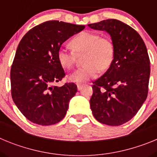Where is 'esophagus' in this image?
Segmentation results:
<instances>
[{
    "instance_id": "34e87169",
    "label": "esophagus",
    "mask_w": 157,
    "mask_h": 157,
    "mask_svg": "<svg viewBox=\"0 0 157 157\" xmlns=\"http://www.w3.org/2000/svg\"><path fill=\"white\" fill-rule=\"evenodd\" d=\"M83 86H84V85H82V84H78V85H77L78 90H81L82 89Z\"/></svg>"
}]
</instances>
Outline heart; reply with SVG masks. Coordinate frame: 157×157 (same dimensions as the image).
<instances>
[{
    "mask_svg": "<svg viewBox=\"0 0 157 157\" xmlns=\"http://www.w3.org/2000/svg\"><path fill=\"white\" fill-rule=\"evenodd\" d=\"M74 51L64 48H59L57 59L65 69H71L74 65L76 56L86 52L85 66L72 73L69 78L71 82L82 83L97 77L99 69L106 70L111 66L115 56V47L109 38L101 37L98 33L84 31L75 36L71 41Z\"/></svg>",
    "mask_w": 157,
    "mask_h": 157,
    "instance_id": "obj_1",
    "label": "heart"
}]
</instances>
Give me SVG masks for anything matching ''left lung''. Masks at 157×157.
<instances>
[{
  "mask_svg": "<svg viewBox=\"0 0 157 157\" xmlns=\"http://www.w3.org/2000/svg\"><path fill=\"white\" fill-rule=\"evenodd\" d=\"M88 26L108 32L115 47L111 66L93 82V115L106 125H122L137 114L148 95L150 61L146 46L138 32L117 19Z\"/></svg>",
  "mask_w": 157,
  "mask_h": 157,
  "instance_id": "8db88e82",
  "label": "left lung"
}]
</instances>
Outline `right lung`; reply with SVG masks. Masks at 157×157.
<instances>
[{
    "instance_id": "1",
    "label": "right lung",
    "mask_w": 157,
    "mask_h": 157,
    "mask_svg": "<svg viewBox=\"0 0 157 157\" xmlns=\"http://www.w3.org/2000/svg\"><path fill=\"white\" fill-rule=\"evenodd\" d=\"M85 28L58 20L30 29L19 42L11 68L14 103L32 123L56 124L66 116L69 101L77 92L73 82L54 86L65 76L57 52L66 40Z\"/></svg>"
}]
</instances>
